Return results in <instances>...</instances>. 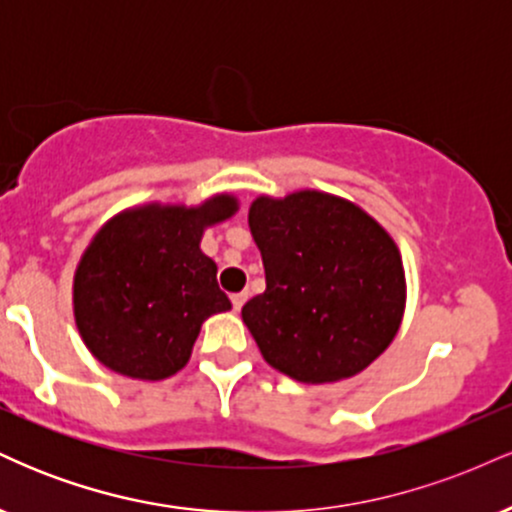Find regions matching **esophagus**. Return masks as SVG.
Instances as JSON below:
<instances>
[{
	"mask_svg": "<svg viewBox=\"0 0 512 512\" xmlns=\"http://www.w3.org/2000/svg\"><path fill=\"white\" fill-rule=\"evenodd\" d=\"M245 301H248V291H240V293H233L231 296V303H233V308L236 310H240L245 305Z\"/></svg>",
	"mask_w": 512,
	"mask_h": 512,
	"instance_id": "obj_1",
	"label": "esophagus"
}]
</instances>
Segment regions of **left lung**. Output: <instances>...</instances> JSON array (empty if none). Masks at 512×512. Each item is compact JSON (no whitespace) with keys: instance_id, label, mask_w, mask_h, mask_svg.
Here are the masks:
<instances>
[{"instance_id":"obj_1","label":"left lung","mask_w":512,"mask_h":512,"mask_svg":"<svg viewBox=\"0 0 512 512\" xmlns=\"http://www.w3.org/2000/svg\"><path fill=\"white\" fill-rule=\"evenodd\" d=\"M248 221L267 289L243 305V322L269 366L301 383H337L383 354L407 286L378 221L315 190L255 199Z\"/></svg>"}]
</instances>
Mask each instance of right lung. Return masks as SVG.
Segmentation results:
<instances>
[{"label":"right lung","mask_w":512,"mask_h":512,"mask_svg":"<svg viewBox=\"0 0 512 512\" xmlns=\"http://www.w3.org/2000/svg\"><path fill=\"white\" fill-rule=\"evenodd\" d=\"M236 209L231 195L192 209L149 204L96 233L74 274V317L103 366L163 380L190 361L202 322L231 308L199 240Z\"/></svg>","instance_id":"add662e5"}]
</instances>
